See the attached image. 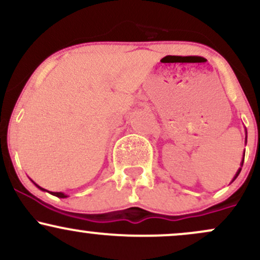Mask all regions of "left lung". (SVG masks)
Masks as SVG:
<instances>
[{
    "label": "left lung",
    "mask_w": 260,
    "mask_h": 260,
    "mask_svg": "<svg viewBox=\"0 0 260 260\" xmlns=\"http://www.w3.org/2000/svg\"><path fill=\"white\" fill-rule=\"evenodd\" d=\"M246 143H247V131H246ZM243 161H244V153H243V159H242V162H241V168L238 169V171L236 172V175H235V177H234V180L232 181H235L236 178H237V176L240 175V172H241V170H242V166H243Z\"/></svg>",
    "instance_id": "obj_1"
}]
</instances>
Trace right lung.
<instances>
[{
  "mask_svg": "<svg viewBox=\"0 0 260 260\" xmlns=\"http://www.w3.org/2000/svg\"><path fill=\"white\" fill-rule=\"evenodd\" d=\"M32 183H34V182H32ZM34 184L39 188V189L46 190V189H44V188H41L40 186H38L37 183H34ZM46 192H49V190H46ZM50 194H52V196H55V197H58V198H67V196H66L64 193H62V192H50Z\"/></svg>",
  "mask_w": 260,
  "mask_h": 260,
  "instance_id": "obj_1",
  "label": "right lung"
}]
</instances>
